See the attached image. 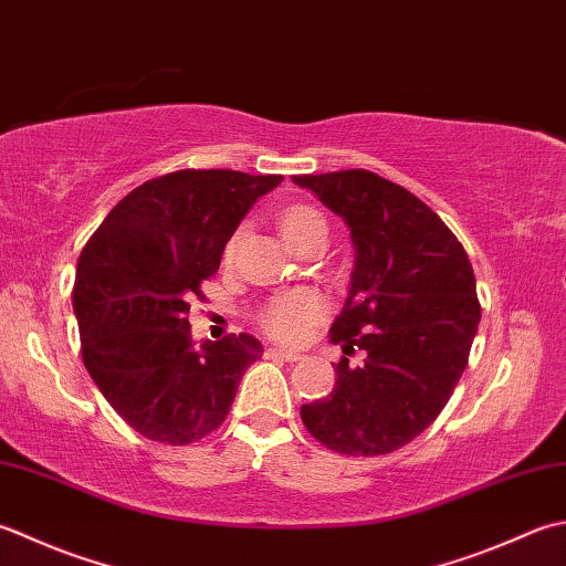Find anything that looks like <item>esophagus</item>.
I'll return each instance as SVG.
<instances>
[{
    "instance_id": "obj_1",
    "label": "esophagus",
    "mask_w": 566,
    "mask_h": 566,
    "mask_svg": "<svg viewBox=\"0 0 566 566\" xmlns=\"http://www.w3.org/2000/svg\"><path fill=\"white\" fill-rule=\"evenodd\" d=\"M266 356H269V359H285V361H300V359H303V354H297L293 349H279V347L269 349Z\"/></svg>"
}]
</instances>
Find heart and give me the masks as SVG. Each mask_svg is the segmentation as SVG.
Wrapping results in <instances>:
<instances>
[{
	"label": "heart",
	"mask_w": 566,
	"mask_h": 566,
	"mask_svg": "<svg viewBox=\"0 0 566 566\" xmlns=\"http://www.w3.org/2000/svg\"><path fill=\"white\" fill-rule=\"evenodd\" d=\"M317 227L327 229L325 219H322V214L313 210V207H291V210H285L281 217V232L285 239H295ZM234 247H237V237L229 239V244L224 247L227 261L234 256ZM322 310H325V305H322L317 293L293 291L271 300L266 310L261 313V325L275 339L297 342L303 339L307 329L322 317Z\"/></svg>",
	"instance_id": "1"
}]
</instances>
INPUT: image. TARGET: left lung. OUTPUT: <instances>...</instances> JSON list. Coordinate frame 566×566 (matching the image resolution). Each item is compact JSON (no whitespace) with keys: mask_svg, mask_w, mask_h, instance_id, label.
I'll use <instances>...</instances> for the list:
<instances>
[{"mask_svg":"<svg viewBox=\"0 0 566 566\" xmlns=\"http://www.w3.org/2000/svg\"><path fill=\"white\" fill-rule=\"evenodd\" d=\"M349 227L354 271L329 342L366 352L300 408L310 434L349 457L390 454L428 430L464 374L481 305L459 239L428 205L368 170L295 176Z\"/></svg>","mask_w":566,"mask_h":566,"instance_id":"left-lung-1","label":"left lung"}]
</instances>
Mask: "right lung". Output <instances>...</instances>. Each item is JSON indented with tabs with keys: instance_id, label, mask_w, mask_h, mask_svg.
<instances>
[{
	"instance_id": "right-lung-1",
	"label": "right lung",
	"mask_w": 566,
	"mask_h": 566,
	"mask_svg": "<svg viewBox=\"0 0 566 566\" xmlns=\"http://www.w3.org/2000/svg\"><path fill=\"white\" fill-rule=\"evenodd\" d=\"M281 180L168 172L126 195L80 253L73 310L85 368L119 418L148 440L178 447L217 430L241 376L261 359L251 334L198 347L188 313L241 219Z\"/></svg>"
}]
</instances>
